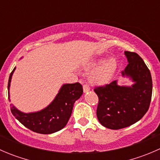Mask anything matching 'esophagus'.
I'll return each mask as SVG.
<instances>
[{"label": "esophagus", "instance_id": "34e87169", "mask_svg": "<svg viewBox=\"0 0 160 160\" xmlns=\"http://www.w3.org/2000/svg\"><path fill=\"white\" fill-rule=\"evenodd\" d=\"M83 92H84V93H88V91H90V87L88 86V85L84 84V85H83Z\"/></svg>", "mask_w": 160, "mask_h": 160}]
</instances>
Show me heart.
<instances>
[{
    "instance_id": "b5f03b06",
    "label": "heart",
    "mask_w": 160,
    "mask_h": 160,
    "mask_svg": "<svg viewBox=\"0 0 160 160\" xmlns=\"http://www.w3.org/2000/svg\"><path fill=\"white\" fill-rule=\"evenodd\" d=\"M117 60L114 58L108 59H99L93 60L85 67L87 70L95 68L90 75V81L92 84L102 86L108 83L117 70Z\"/></svg>"
}]
</instances>
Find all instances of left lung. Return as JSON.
I'll use <instances>...</instances> for the list:
<instances>
[{"mask_svg":"<svg viewBox=\"0 0 160 160\" xmlns=\"http://www.w3.org/2000/svg\"><path fill=\"white\" fill-rule=\"evenodd\" d=\"M124 53L128 64L122 76L129 79L132 84L119 85L117 80L94 89L99 98L97 117L103 126L110 129L126 128L138 122L151 101L152 81L147 66L137 53Z\"/></svg>","mask_w":160,"mask_h":160,"instance_id":"left-lung-1","label":"left lung"}]
</instances>
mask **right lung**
Returning a JSON list of instances; mask_svg holds the SVG:
<instances>
[{
  "instance_id": "right-lung-1",
  "label": "right lung",
  "mask_w": 160,
  "mask_h": 160,
  "mask_svg": "<svg viewBox=\"0 0 160 160\" xmlns=\"http://www.w3.org/2000/svg\"><path fill=\"white\" fill-rule=\"evenodd\" d=\"M14 67L10 74L8 85V100L11 101L10 87L11 78L15 70ZM83 94V87L80 83H64L49 105L34 112L21 111L11 104L13 115L24 126L32 132L40 134H52L62 129L67 125L72 111L74 103Z\"/></svg>"
}]
</instances>
